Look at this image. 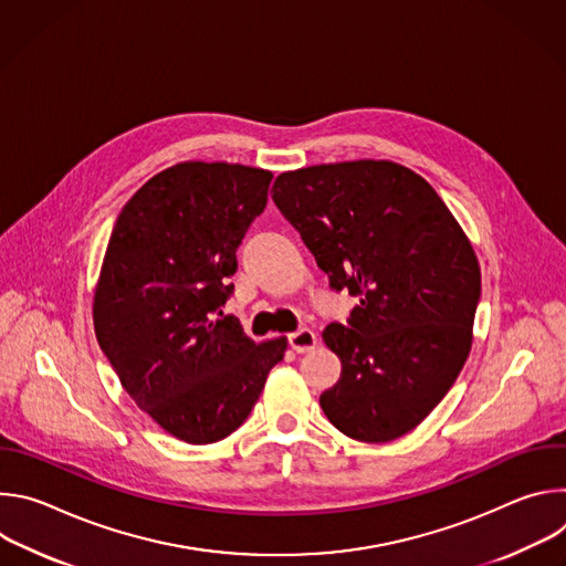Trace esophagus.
<instances>
[{"instance_id": "obj_1", "label": "esophagus", "mask_w": 566, "mask_h": 566, "mask_svg": "<svg viewBox=\"0 0 566 566\" xmlns=\"http://www.w3.org/2000/svg\"><path fill=\"white\" fill-rule=\"evenodd\" d=\"M289 345H291V349L295 354H308L311 349H315L317 338H315V334L311 329H297V332H293L289 336Z\"/></svg>"}]
</instances>
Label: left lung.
Returning <instances> with one entry per match:
<instances>
[{
	"label": "left lung",
	"instance_id": "obj_1",
	"mask_svg": "<svg viewBox=\"0 0 566 566\" xmlns=\"http://www.w3.org/2000/svg\"><path fill=\"white\" fill-rule=\"evenodd\" d=\"M273 201L336 291L360 297L322 340L343 371L319 408L347 437L387 443L448 394L472 345L481 271L434 188L391 160L282 172Z\"/></svg>",
	"mask_w": 566,
	"mask_h": 566
}]
</instances>
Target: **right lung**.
<instances>
[{
	"instance_id": "right-lung-1",
	"label": "right lung",
	"mask_w": 566,
	"mask_h": 566,
	"mask_svg": "<svg viewBox=\"0 0 566 566\" xmlns=\"http://www.w3.org/2000/svg\"><path fill=\"white\" fill-rule=\"evenodd\" d=\"M271 179L186 160L151 177L109 237L94 293L98 345L136 406L186 443L221 441L244 423L286 352V338L258 345L219 311Z\"/></svg>"
}]
</instances>
